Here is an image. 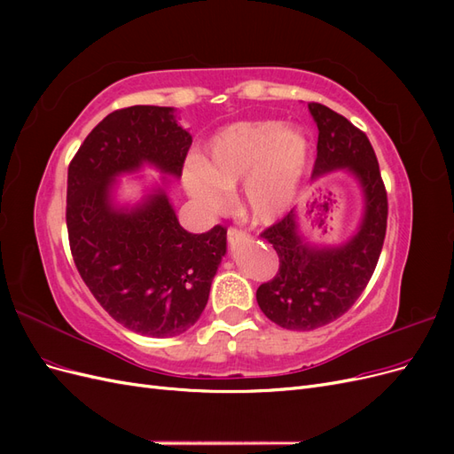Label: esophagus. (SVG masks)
<instances>
[{
    "label": "esophagus",
    "instance_id": "obj_1",
    "mask_svg": "<svg viewBox=\"0 0 454 454\" xmlns=\"http://www.w3.org/2000/svg\"><path fill=\"white\" fill-rule=\"evenodd\" d=\"M246 239V232L244 231H240V229H237V227H229V231H227V240H229V244H239V242H242Z\"/></svg>",
    "mask_w": 454,
    "mask_h": 454
}]
</instances>
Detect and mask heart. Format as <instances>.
I'll use <instances>...</instances> for the list:
<instances>
[{
    "mask_svg": "<svg viewBox=\"0 0 454 454\" xmlns=\"http://www.w3.org/2000/svg\"><path fill=\"white\" fill-rule=\"evenodd\" d=\"M309 155L301 129L278 121H240L206 142L200 160L185 167L184 185L197 206L214 214L227 208L242 183V210L257 223H272L294 204Z\"/></svg>",
    "mask_w": 454,
    "mask_h": 454,
    "instance_id": "b5f03b06",
    "label": "heart"
}]
</instances>
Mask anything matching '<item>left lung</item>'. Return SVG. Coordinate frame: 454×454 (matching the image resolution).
I'll use <instances>...</instances> for the list:
<instances>
[{"label": "left lung", "instance_id": "left-lung-1", "mask_svg": "<svg viewBox=\"0 0 454 454\" xmlns=\"http://www.w3.org/2000/svg\"><path fill=\"white\" fill-rule=\"evenodd\" d=\"M318 127L312 177L347 170L364 193L358 231L340 246H314L301 235L295 210L261 232L277 250V277L257 287V305L267 318L294 332L332 324L362 295L373 277L387 235L388 199L367 136L348 119L318 102L309 104Z\"/></svg>", "mask_w": 454, "mask_h": 454}]
</instances>
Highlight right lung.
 I'll list each match as a JSON object with an SVG mask.
<instances>
[{
	"label": "right lung",
	"mask_w": 454,
	"mask_h": 454,
	"mask_svg": "<svg viewBox=\"0 0 454 454\" xmlns=\"http://www.w3.org/2000/svg\"><path fill=\"white\" fill-rule=\"evenodd\" d=\"M191 142L174 107L132 106L102 119L67 168L66 223L81 278L115 322L145 337L195 325L227 252V229L185 231L164 187L132 208L115 206L114 184L144 164L180 177Z\"/></svg>",
	"instance_id": "add662e5"
}]
</instances>
